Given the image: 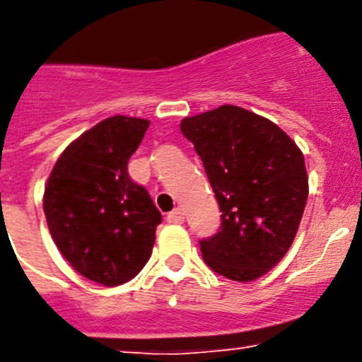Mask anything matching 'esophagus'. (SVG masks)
Wrapping results in <instances>:
<instances>
[{"instance_id": "obj_1", "label": "esophagus", "mask_w": 362, "mask_h": 362, "mask_svg": "<svg viewBox=\"0 0 362 362\" xmlns=\"http://www.w3.org/2000/svg\"><path fill=\"white\" fill-rule=\"evenodd\" d=\"M168 223H175V225H180V223H184V212H182V209H175V211H171L170 214H168Z\"/></svg>"}]
</instances>
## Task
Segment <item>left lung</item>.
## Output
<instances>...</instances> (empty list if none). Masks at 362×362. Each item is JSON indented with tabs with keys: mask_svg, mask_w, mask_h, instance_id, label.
<instances>
[{
	"mask_svg": "<svg viewBox=\"0 0 362 362\" xmlns=\"http://www.w3.org/2000/svg\"><path fill=\"white\" fill-rule=\"evenodd\" d=\"M204 162L221 227L202 239L212 272L238 282L268 273L288 253L305 209V162L286 132L250 110L221 105L180 123Z\"/></svg>",
	"mask_w": 362,
	"mask_h": 362,
	"instance_id": "left-lung-1",
	"label": "left lung"
}]
</instances>
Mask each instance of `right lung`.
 Returning a JSON list of instances; mask_svg holds the SVG:
<instances>
[{"label":"right lung","instance_id":"1","mask_svg":"<svg viewBox=\"0 0 362 362\" xmlns=\"http://www.w3.org/2000/svg\"><path fill=\"white\" fill-rule=\"evenodd\" d=\"M150 121L114 116L64 150L44 189L48 228L80 275L114 288L134 279L151 255L158 209L128 175Z\"/></svg>","mask_w":362,"mask_h":362}]
</instances>
